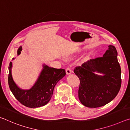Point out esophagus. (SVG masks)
I'll list each match as a JSON object with an SVG mask.
<instances>
[{"instance_id":"34e87169","label":"esophagus","mask_w":130,"mask_h":130,"mask_svg":"<svg viewBox=\"0 0 130 130\" xmlns=\"http://www.w3.org/2000/svg\"><path fill=\"white\" fill-rule=\"evenodd\" d=\"M66 73L67 74H70L72 73V70L70 68H67V69H66Z\"/></svg>"}]
</instances>
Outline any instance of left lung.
I'll return each instance as SVG.
<instances>
[{"mask_svg": "<svg viewBox=\"0 0 130 130\" xmlns=\"http://www.w3.org/2000/svg\"><path fill=\"white\" fill-rule=\"evenodd\" d=\"M74 72L80 81L78 99L85 107L104 106L115 98L120 89L121 68L114 46L109 45L103 57L91 59L76 67Z\"/></svg>", "mask_w": 130, "mask_h": 130, "instance_id": "left-lung-1", "label": "left lung"}]
</instances>
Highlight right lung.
<instances>
[{"instance_id":"obj_1","label":"right lung","mask_w":130,"mask_h":130,"mask_svg":"<svg viewBox=\"0 0 130 130\" xmlns=\"http://www.w3.org/2000/svg\"><path fill=\"white\" fill-rule=\"evenodd\" d=\"M22 50V47L21 46L17 50L18 56L21 54ZM42 67L43 69L33 86L29 89H22L13 80L12 63V62L10 63L8 77L10 89L15 98L26 107L38 108L47 104L53 94L55 85L66 74L63 69L50 68L46 64H43Z\"/></svg>"}]
</instances>
